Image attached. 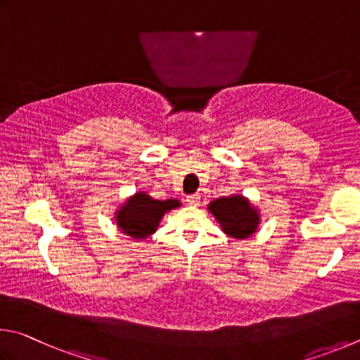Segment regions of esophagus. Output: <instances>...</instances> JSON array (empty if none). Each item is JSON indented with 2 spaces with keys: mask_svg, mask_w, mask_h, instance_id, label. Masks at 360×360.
I'll return each instance as SVG.
<instances>
[{
  "mask_svg": "<svg viewBox=\"0 0 360 360\" xmlns=\"http://www.w3.org/2000/svg\"><path fill=\"white\" fill-rule=\"evenodd\" d=\"M186 202L190 205H199L200 202V194L196 193V194H190V196L186 198Z\"/></svg>",
  "mask_w": 360,
  "mask_h": 360,
  "instance_id": "1",
  "label": "esophagus"
}]
</instances>
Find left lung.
Segmentation results:
<instances>
[{
    "instance_id": "8db88e82",
    "label": "left lung",
    "mask_w": 360,
    "mask_h": 360,
    "mask_svg": "<svg viewBox=\"0 0 360 360\" xmlns=\"http://www.w3.org/2000/svg\"><path fill=\"white\" fill-rule=\"evenodd\" d=\"M209 212L217 218L224 234L234 238H247L255 234L261 223L259 212L240 194L212 200Z\"/></svg>"
}]
</instances>
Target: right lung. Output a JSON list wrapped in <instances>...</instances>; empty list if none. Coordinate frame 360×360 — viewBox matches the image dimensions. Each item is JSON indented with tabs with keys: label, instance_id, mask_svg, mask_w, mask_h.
I'll list each match as a JSON object with an SVG mask.
<instances>
[{
	"label": "right lung",
	"instance_id": "1",
	"mask_svg": "<svg viewBox=\"0 0 360 360\" xmlns=\"http://www.w3.org/2000/svg\"><path fill=\"white\" fill-rule=\"evenodd\" d=\"M180 200H158L145 191H137L115 212V223L126 236L143 240L155 234L164 213L180 207Z\"/></svg>",
	"mask_w": 360,
	"mask_h": 360
}]
</instances>
